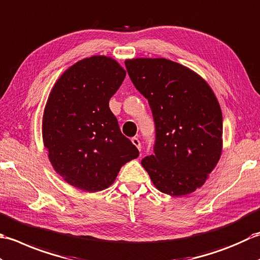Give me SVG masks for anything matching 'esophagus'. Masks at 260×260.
Returning <instances> with one entry per match:
<instances>
[{"label": "esophagus", "mask_w": 260, "mask_h": 260, "mask_svg": "<svg viewBox=\"0 0 260 260\" xmlns=\"http://www.w3.org/2000/svg\"><path fill=\"white\" fill-rule=\"evenodd\" d=\"M131 142L137 147L138 150H141V144H140V141H139V139H138V138H132Z\"/></svg>", "instance_id": "obj_1"}]
</instances>
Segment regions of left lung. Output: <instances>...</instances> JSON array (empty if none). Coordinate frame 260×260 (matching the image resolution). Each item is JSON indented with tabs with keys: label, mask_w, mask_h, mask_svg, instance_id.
Here are the masks:
<instances>
[{
	"label": "left lung",
	"mask_w": 260,
	"mask_h": 260,
	"mask_svg": "<svg viewBox=\"0 0 260 260\" xmlns=\"http://www.w3.org/2000/svg\"><path fill=\"white\" fill-rule=\"evenodd\" d=\"M125 67L148 100L156 124L153 155L141 165L155 187L183 197L202 187L223 147L222 112L214 92L190 68L166 58H132Z\"/></svg>",
	"instance_id": "left-lung-1"
}]
</instances>
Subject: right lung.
<instances>
[{
    "instance_id": "right-lung-1",
    "label": "right lung",
    "mask_w": 260,
    "mask_h": 260,
    "mask_svg": "<svg viewBox=\"0 0 260 260\" xmlns=\"http://www.w3.org/2000/svg\"><path fill=\"white\" fill-rule=\"evenodd\" d=\"M125 75L112 57L84 58L61 74L47 100L41 129L49 161L84 192L108 188L121 167L139 156L109 108Z\"/></svg>"
}]
</instances>
